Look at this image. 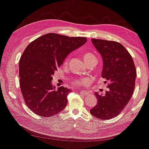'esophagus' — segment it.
<instances>
[{
    "label": "esophagus",
    "instance_id": "1",
    "mask_svg": "<svg viewBox=\"0 0 149 149\" xmlns=\"http://www.w3.org/2000/svg\"><path fill=\"white\" fill-rule=\"evenodd\" d=\"M80 93L82 95H83V96H87V95H89V93L88 92H86V91H81Z\"/></svg>",
    "mask_w": 149,
    "mask_h": 149
}]
</instances>
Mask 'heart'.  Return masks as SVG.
<instances>
[{
	"label": "heart",
	"mask_w": 149,
	"mask_h": 149,
	"mask_svg": "<svg viewBox=\"0 0 149 149\" xmlns=\"http://www.w3.org/2000/svg\"><path fill=\"white\" fill-rule=\"evenodd\" d=\"M71 56H67L66 59L65 61V64H68L69 60H70ZM84 58L86 62H88V61H95V62H97V58L96 56L94 54H93L92 52H86L84 54ZM88 82V80H76L73 81V83L75 85L78 86H81L82 85L86 84V83Z\"/></svg>",
	"instance_id": "b5f03b06"
}]
</instances>
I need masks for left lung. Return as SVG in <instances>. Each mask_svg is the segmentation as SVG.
Masks as SVG:
<instances>
[{
	"mask_svg": "<svg viewBox=\"0 0 149 149\" xmlns=\"http://www.w3.org/2000/svg\"><path fill=\"white\" fill-rule=\"evenodd\" d=\"M93 44L102 55L103 78L108 82V91L95 93L97 104L90 110L95 117L108 120L123 110L135 88L136 69L131 54L122 44L114 41L92 39Z\"/></svg>",
	"mask_w": 149,
	"mask_h": 149,
	"instance_id": "8db88e82",
	"label": "left lung"
}]
</instances>
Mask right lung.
<instances>
[{"instance_id":"1","label":"right lung","mask_w":149,"mask_h":149,"mask_svg":"<svg viewBox=\"0 0 149 149\" xmlns=\"http://www.w3.org/2000/svg\"><path fill=\"white\" fill-rule=\"evenodd\" d=\"M86 41V37L47 33L29 43L19 59V76L23 98L32 112L50 117L66 107L71 90L63 86L54 90L51 81L67 55Z\"/></svg>"}]
</instances>
